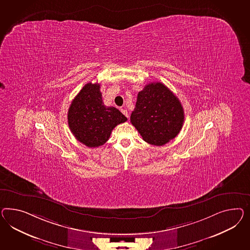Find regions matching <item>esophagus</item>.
Here are the masks:
<instances>
[{"label":"esophagus","instance_id":"obj_1","mask_svg":"<svg viewBox=\"0 0 250 250\" xmlns=\"http://www.w3.org/2000/svg\"><path fill=\"white\" fill-rule=\"evenodd\" d=\"M121 112L124 114V115H125L127 118H128V111H127L126 109H121Z\"/></svg>","mask_w":250,"mask_h":250}]
</instances>
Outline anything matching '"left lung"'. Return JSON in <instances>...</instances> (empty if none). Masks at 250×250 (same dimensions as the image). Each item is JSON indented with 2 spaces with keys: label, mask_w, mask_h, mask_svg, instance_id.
<instances>
[{
  "label": "left lung",
  "mask_w": 250,
  "mask_h": 250,
  "mask_svg": "<svg viewBox=\"0 0 250 250\" xmlns=\"http://www.w3.org/2000/svg\"><path fill=\"white\" fill-rule=\"evenodd\" d=\"M130 120L146 142L160 146L179 134L185 114L176 95L157 82L138 93Z\"/></svg>",
  "instance_id": "8db88e82"
}]
</instances>
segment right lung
<instances>
[{
	"label": "right lung",
	"instance_id": "add662e5",
	"mask_svg": "<svg viewBox=\"0 0 250 250\" xmlns=\"http://www.w3.org/2000/svg\"><path fill=\"white\" fill-rule=\"evenodd\" d=\"M68 125L74 137L88 147H98L107 141L113 129L127 118L102 100L100 84L88 83L69 107Z\"/></svg>",
	"mask_w": 250,
	"mask_h": 250
}]
</instances>
